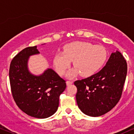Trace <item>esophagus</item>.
I'll list each match as a JSON object with an SVG mask.
<instances>
[{"instance_id": "1", "label": "esophagus", "mask_w": 134, "mask_h": 134, "mask_svg": "<svg viewBox=\"0 0 134 134\" xmlns=\"http://www.w3.org/2000/svg\"><path fill=\"white\" fill-rule=\"evenodd\" d=\"M72 83H73V82H72V81H66V84H67V86L70 85V84H72Z\"/></svg>"}]
</instances>
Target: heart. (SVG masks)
Listing matches in <instances>:
<instances>
[{
  "label": "heart",
  "mask_w": 134,
  "mask_h": 134,
  "mask_svg": "<svg viewBox=\"0 0 134 134\" xmlns=\"http://www.w3.org/2000/svg\"><path fill=\"white\" fill-rule=\"evenodd\" d=\"M107 57V50L103 46L94 45L86 41H74L66 44L63 52L55 55L53 63L60 76L65 73L73 61L75 68L67 73L69 77H73L79 73L82 76H90L104 65Z\"/></svg>",
  "instance_id": "1"
}]
</instances>
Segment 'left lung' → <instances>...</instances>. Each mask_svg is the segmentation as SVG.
I'll return each mask as SVG.
<instances>
[{
  "label": "left lung",
  "instance_id": "1",
  "mask_svg": "<svg viewBox=\"0 0 134 134\" xmlns=\"http://www.w3.org/2000/svg\"><path fill=\"white\" fill-rule=\"evenodd\" d=\"M127 72L126 60L116 51L111 53L100 71L75 81L76 101L81 111L96 117L110 111L120 99Z\"/></svg>",
  "mask_w": 134,
  "mask_h": 134
}]
</instances>
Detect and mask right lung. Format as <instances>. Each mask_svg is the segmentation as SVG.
Masks as SVG:
<instances>
[{
  "mask_svg": "<svg viewBox=\"0 0 134 134\" xmlns=\"http://www.w3.org/2000/svg\"><path fill=\"white\" fill-rule=\"evenodd\" d=\"M39 53L35 46L26 48L16 55L10 63L9 80L18 107L31 116L46 118L57 110L60 95L65 90L66 83L50 68L39 76L31 73L27 66L29 58Z\"/></svg>",
  "mask_w": 134,
  "mask_h": 134,
  "instance_id": "add662e5",
  "label": "right lung"
}]
</instances>
